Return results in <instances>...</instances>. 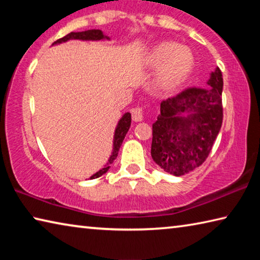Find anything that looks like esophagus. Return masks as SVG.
Wrapping results in <instances>:
<instances>
[{
  "mask_svg": "<svg viewBox=\"0 0 260 260\" xmlns=\"http://www.w3.org/2000/svg\"><path fill=\"white\" fill-rule=\"evenodd\" d=\"M132 118H133L134 121H142L143 120L142 108H135L132 110Z\"/></svg>",
  "mask_w": 260,
  "mask_h": 260,
  "instance_id": "esophagus-1",
  "label": "esophagus"
}]
</instances>
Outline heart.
Masks as SVG:
<instances>
[{"label": "heart", "mask_w": 260, "mask_h": 260, "mask_svg": "<svg viewBox=\"0 0 260 260\" xmlns=\"http://www.w3.org/2000/svg\"><path fill=\"white\" fill-rule=\"evenodd\" d=\"M148 63L157 68L156 83L170 88L182 81L193 67L192 55L177 43L162 41L153 46L148 54Z\"/></svg>", "instance_id": "1"}]
</instances>
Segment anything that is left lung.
<instances>
[{
    "instance_id": "obj_1",
    "label": "left lung",
    "mask_w": 260,
    "mask_h": 260,
    "mask_svg": "<svg viewBox=\"0 0 260 260\" xmlns=\"http://www.w3.org/2000/svg\"><path fill=\"white\" fill-rule=\"evenodd\" d=\"M208 88H187L160 103L152 124L151 157L165 172L180 177L203 164L222 124V74L211 72Z\"/></svg>"
}]
</instances>
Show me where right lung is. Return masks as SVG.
<instances>
[{
    "label": "right lung",
    "instance_id": "right-lung-1",
    "mask_svg": "<svg viewBox=\"0 0 260 260\" xmlns=\"http://www.w3.org/2000/svg\"><path fill=\"white\" fill-rule=\"evenodd\" d=\"M69 40L103 41V40H110V38L108 37V35H105L101 29H88V30H85V32H71V33H69L68 35H65L64 38H61V39H59V40L55 41L54 43H52V46L59 45V43L67 42ZM131 121H132V118H131L129 112H126L124 116L120 118V120L118 121L116 131H114V135H113V150L111 152V156H110L108 162L104 165L102 170H100L99 172H96L95 174L91 175L90 180L100 178L101 175L107 173L110 167H111L110 165H111L113 160L117 158L118 151H119V149L121 147L122 141H124L127 132H128V129H129Z\"/></svg>",
    "mask_w": 260,
    "mask_h": 260
}]
</instances>
